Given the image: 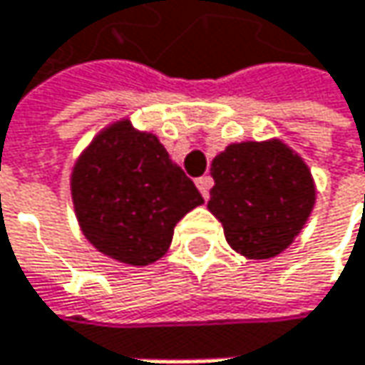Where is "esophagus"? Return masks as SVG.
<instances>
[{"mask_svg":"<svg viewBox=\"0 0 365 365\" xmlns=\"http://www.w3.org/2000/svg\"><path fill=\"white\" fill-rule=\"evenodd\" d=\"M211 185H213L211 175H202V178H198V180H196V187L200 190V194H202V198H205V200L209 198V190H211Z\"/></svg>","mask_w":365,"mask_h":365,"instance_id":"obj_1","label":"esophagus"}]
</instances>
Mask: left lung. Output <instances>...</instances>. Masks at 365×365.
<instances>
[{"label":"left lung","mask_w":365,"mask_h":365,"mask_svg":"<svg viewBox=\"0 0 365 365\" xmlns=\"http://www.w3.org/2000/svg\"><path fill=\"white\" fill-rule=\"evenodd\" d=\"M209 211L230 247L250 259L281 254L315 205L309 167L281 141L232 143L213 158Z\"/></svg>","instance_id":"obj_1"}]
</instances>
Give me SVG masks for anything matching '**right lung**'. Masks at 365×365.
Returning a JSON list of instances; mask_svg holds the SVG:
<instances>
[{
  "instance_id": "1",
  "label": "right lung",
  "mask_w": 365,
  "mask_h": 365,
  "mask_svg": "<svg viewBox=\"0 0 365 365\" xmlns=\"http://www.w3.org/2000/svg\"><path fill=\"white\" fill-rule=\"evenodd\" d=\"M71 196L86 239L101 254L133 266L165 255L175 224L202 202L160 141L128 120L111 124L80 156Z\"/></svg>"
}]
</instances>
